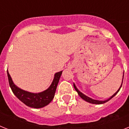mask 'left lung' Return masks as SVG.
Wrapping results in <instances>:
<instances>
[{
    "label": "left lung",
    "mask_w": 129,
    "mask_h": 129,
    "mask_svg": "<svg viewBox=\"0 0 129 129\" xmlns=\"http://www.w3.org/2000/svg\"><path fill=\"white\" fill-rule=\"evenodd\" d=\"M123 76H124V75H123V80H122V83H121V86H120V88H119V89H118L117 91H116L115 93L114 94H113V95H112V96L110 97V98H109V99H107V100H105V101L95 100H93V99L90 98H89V97L86 96V95H84V94H83V93H82V92H80V91L79 90H78V88H76V86H75V84H74V89H75V90H76V91L78 92V95H80V98H81L82 99H83L84 100L86 101V102H89V103H90V104H104V103H105V102H108V101H109V100H110L111 99L113 98V97H114L115 95L116 94H117V93H118V92H119V91L120 89H121V86H122V84H123Z\"/></svg>",
    "instance_id": "left-lung-1"
}]
</instances>
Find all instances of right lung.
Instances as JSON below:
<instances>
[{
	"instance_id": "add662e5",
	"label": "right lung",
	"mask_w": 129,
	"mask_h": 129,
	"mask_svg": "<svg viewBox=\"0 0 129 129\" xmlns=\"http://www.w3.org/2000/svg\"><path fill=\"white\" fill-rule=\"evenodd\" d=\"M62 72V71H60L55 73L54 79L51 86L46 90L39 93H31L20 89L14 84L8 71L7 74L9 85L11 88L12 91L21 102L28 107L33 108H41L47 105L53 100Z\"/></svg>"
}]
</instances>
